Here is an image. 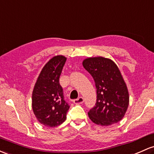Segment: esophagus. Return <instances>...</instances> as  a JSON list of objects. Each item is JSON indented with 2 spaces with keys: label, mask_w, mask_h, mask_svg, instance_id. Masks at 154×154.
I'll use <instances>...</instances> for the list:
<instances>
[{
  "label": "esophagus",
  "mask_w": 154,
  "mask_h": 154,
  "mask_svg": "<svg viewBox=\"0 0 154 154\" xmlns=\"http://www.w3.org/2000/svg\"><path fill=\"white\" fill-rule=\"evenodd\" d=\"M74 103L75 104H82V103H83L84 102V99L82 97H79L77 98V99H74V100L73 101Z\"/></svg>",
  "instance_id": "34e87169"
}]
</instances>
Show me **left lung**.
I'll list each match as a JSON object with an SVG mask.
<instances>
[{
	"label": "left lung",
	"mask_w": 154,
	"mask_h": 154,
	"mask_svg": "<svg viewBox=\"0 0 154 154\" xmlns=\"http://www.w3.org/2000/svg\"><path fill=\"white\" fill-rule=\"evenodd\" d=\"M82 66L94 78L97 94L96 106L88 113L89 118L101 126L119 122L127 111L129 94L118 66L102 56L84 59Z\"/></svg>",
	"instance_id": "1"
}]
</instances>
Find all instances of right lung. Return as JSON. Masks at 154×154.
<instances>
[{
  "instance_id": "obj_1",
  "label": "right lung",
  "mask_w": 154,
  "mask_h": 154,
  "mask_svg": "<svg viewBox=\"0 0 154 154\" xmlns=\"http://www.w3.org/2000/svg\"><path fill=\"white\" fill-rule=\"evenodd\" d=\"M66 58L52 57L42 68L32 93V109L40 124L55 127L66 119L69 106L64 101L59 78Z\"/></svg>"
}]
</instances>
